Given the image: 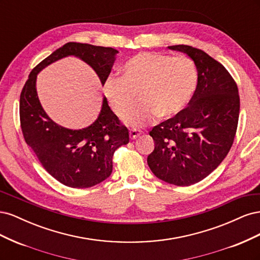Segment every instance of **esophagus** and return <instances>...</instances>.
<instances>
[{"label": "esophagus", "mask_w": 260, "mask_h": 260, "mask_svg": "<svg viewBox=\"0 0 260 260\" xmlns=\"http://www.w3.org/2000/svg\"><path fill=\"white\" fill-rule=\"evenodd\" d=\"M141 132L140 130H138V129H131L130 131H129V135H130V139H132V140H135V139H137L138 137H140L141 136Z\"/></svg>", "instance_id": "34e87169"}]
</instances>
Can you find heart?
I'll list each match as a JSON object with an SVG mask.
<instances>
[{"instance_id": "1", "label": "heart", "mask_w": 260, "mask_h": 260, "mask_svg": "<svg viewBox=\"0 0 260 260\" xmlns=\"http://www.w3.org/2000/svg\"><path fill=\"white\" fill-rule=\"evenodd\" d=\"M198 84V70L185 56L144 52L129 58L121 76H109L104 94L113 111L122 117L135 102L141 101L124 117L130 127H143L157 117L178 115L191 100Z\"/></svg>"}]
</instances>
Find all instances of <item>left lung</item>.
Listing matches in <instances>:
<instances>
[{"label": "left lung", "instance_id": "obj_1", "mask_svg": "<svg viewBox=\"0 0 260 260\" xmlns=\"http://www.w3.org/2000/svg\"><path fill=\"white\" fill-rule=\"evenodd\" d=\"M169 50L186 54L198 70V85L187 107L155 125L148 167L165 182L187 186L214 171L229 153L238 128L240 96L235 81L219 61L188 45Z\"/></svg>", "mask_w": 260, "mask_h": 260}]
</instances>
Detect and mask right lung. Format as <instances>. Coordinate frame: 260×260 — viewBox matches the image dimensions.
Instances as JSON below:
<instances>
[{"mask_svg":"<svg viewBox=\"0 0 260 260\" xmlns=\"http://www.w3.org/2000/svg\"><path fill=\"white\" fill-rule=\"evenodd\" d=\"M118 53L113 48L68 42L37 65L22 88L19 115L23 138L42 167L66 186L91 187L111 176L114 153L129 143V131L120 124L105 96L96 120L88 127L73 130L56 123L38 98L37 76L53 62L75 56L86 62L104 85Z\"/></svg>","mask_w":260,"mask_h":260,"instance_id":"obj_1","label":"right lung"}]
</instances>
